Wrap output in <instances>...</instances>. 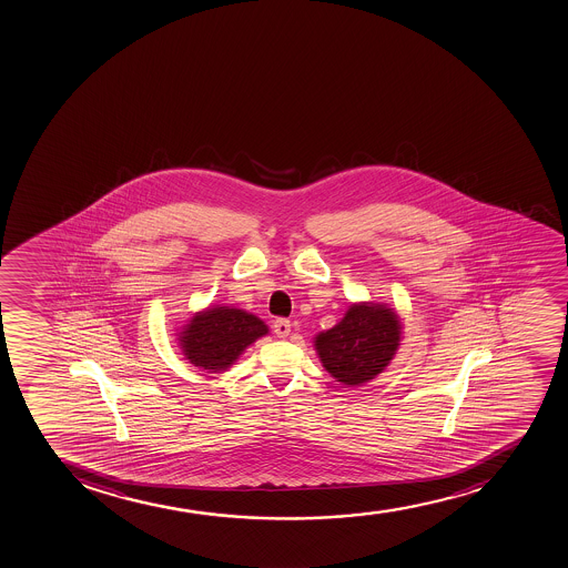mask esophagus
<instances>
[{
  "label": "esophagus",
  "instance_id": "1",
  "mask_svg": "<svg viewBox=\"0 0 568 568\" xmlns=\"http://www.w3.org/2000/svg\"><path fill=\"white\" fill-rule=\"evenodd\" d=\"M274 332L277 337H287L291 334V321L277 318V321H274Z\"/></svg>",
  "mask_w": 568,
  "mask_h": 568
}]
</instances>
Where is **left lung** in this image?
I'll use <instances>...</instances> for the list:
<instances>
[{"label":"left lung","instance_id":"1","mask_svg":"<svg viewBox=\"0 0 568 568\" xmlns=\"http://www.w3.org/2000/svg\"><path fill=\"white\" fill-rule=\"evenodd\" d=\"M399 334V318L386 305H351L342 323L315 337V347L332 377L358 386L390 364Z\"/></svg>","mask_w":568,"mask_h":568}]
</instances>
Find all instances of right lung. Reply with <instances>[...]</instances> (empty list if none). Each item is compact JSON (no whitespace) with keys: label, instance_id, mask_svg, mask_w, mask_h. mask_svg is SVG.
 I'll return each mask as SVG.
<instances>
[{"label":"right lung","instance_id":"right-lung-1","mask_svg":"<svg viewBox=\"0 0 568 568\" xmlns=\"http://www.w3.org/2000/svg\"><path fill=\"white\" fill-rule=\"evenodd\" d=\"M268 334V326L234 307H210L196 313L180 336L185 358L210 373L225 372L245 347Z\"/></svg>","mask_w":568,"mask_h":568}]
</instances>
